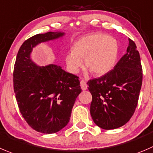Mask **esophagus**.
<instances>
[{
	"instance_id": "1",
	"label": "esophagus",
	"mask_w": 153,
	"mask_h": 153,
	"mask_svg": "<svg viewBox=\"0 0 153 153\" xmlns=\"http://www.w3.org/2000/svg\"><path fill=\"white\" fill-rule=\"evenodd\" d=\"M80 86H81V88H82V90H86L88 85H87L86 82H85V81L81 80L80 81Z\"/></svg>"
}]
</instances>
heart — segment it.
<instances>
[{
	"label": "heart",
	"mask_w": 153,
	"mask_h": 153,
	"mask_svg": "<svg viewBox=\"0 0 153 153\" xmlns=\"http://www.w3.org/2000/svg\"><path fill=\"white\" fill-rule=\"evenodd\" d=\"M119 56V45L116 39L103 33H95L78 39L72 46V52L65 56L69 71L77 73L82 66L94 75L103 76L114 68Z\"/></svg>",
	"instance_id": "1"
}]
</instances>
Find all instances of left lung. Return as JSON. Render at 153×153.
Returning a JSON list of instances; mask_svg holds the SVG:
<instances>
[{
    "label": "left lung",
    "mask_w": 153,
    "mask_h": 153,
    "mask_svg": "<svg viewBox=\"0 0 153 153\" xmlns=\"http://www.w3.org/2000/svg\"><path fill=\"white\" fill-rule=\"evenodd\" d=\"M128 41L127 52L111 71L87 82L92 95L91 118L105 130L126 124L137 105L143 71L136 44L131 39Z\"/></svg>",
    "instance_id": "1"
}]
</instances>
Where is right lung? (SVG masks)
<instances>
[{
    "label": "right lung",
    "instance_id": "obj_1",
    "mask_svg": "<svg viewBox=\"0 0 153 153\" xmlns=\"http://www.w3.org/2000/svg\"><path fill=\"white\" fill-rule=\"evenodd\" d=\"M65 35L63 32L39 34L22 43L13 71V87L20 113L37 131L53 134L68 125L72 108L82 89L78 76L56 65L39 66L30 53L40 43Z\"/></svg>",
    "mask_w": 153,
    "mask_h": 153
}]
</instances>
